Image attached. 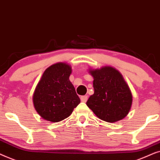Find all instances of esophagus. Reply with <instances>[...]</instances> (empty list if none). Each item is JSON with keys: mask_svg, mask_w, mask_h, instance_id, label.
<instances>
[{"mask_svg": "<svg viewBox=\"0 0 160 160\" xmlns=\"http://www.w3.org/2000/svg\"><path fill=\"white\" fill-rule=\"evenodd\" d=\"M80 100L82 102H86L87 100H88V96H82L81 97H80Z\"/></svg>", "mask_w": 160, "mask_h": 160, "instance_id": "34e87169", "label": "esophagus"}]
</instances>
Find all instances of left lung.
I'll use <instances>...</instances> for the list:
<instances>
[{"label": "left lung", "mask_w": 160, "mask_h": 160, "mask_svg": "<svg viewBox=\"0 0 160 160\" xmlns=\"http://www.w3.org/2000/svg\"><path fill=\"white\" fill-rule=\"evenodd\" d=\"M88 71L93 78L94 93L87 106L102 121L113 123L124 118L131 109L132 95L122 74L110 66Z\"/></svg>", "instance_id": "obj_1"}]
</instances>
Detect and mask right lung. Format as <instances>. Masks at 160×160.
<instances>
[{
  "instance_id": "right-lung-1",
  "label": "right lung",
  "mask_w": 160,
  "mask_h": 160,
  "mask_svg": "<svg viewBox=\"0 0 160 160\" xmlns=\"http://www.w3.org/2000/svg\"><path fill=\"white\" fill-rule=\"evenodd\" d=\"M71 66L58 62L49 67L42 74L33 95L38 114L44 120L58 122L69 117L80 102L69 80Z\"/></svg>"
}]
</instances>
